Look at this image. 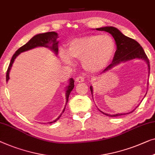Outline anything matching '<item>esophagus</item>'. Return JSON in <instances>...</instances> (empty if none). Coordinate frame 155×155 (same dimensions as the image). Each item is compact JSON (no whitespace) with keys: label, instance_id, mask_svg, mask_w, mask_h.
<instances>
[{"label":"esophagus","instance_id":"esophagus-1","mask_svg":"<svg viewBox=\"0 0 155 155\" xmlns=\"http://www.w3.org/2000/svg\"><path fill=\"white\" fill-rule=\"evenodd\" d=\"M84 81V78L82 76H78L76 78V82H82Z\"/></svg>","mask_w":155,"mask_h":155}]
</instances>
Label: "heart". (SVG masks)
<instances>
[{
  "label": "heart",
  "instance_id": "1",
  "mask_svg": "<svg viewBox=\"0 0 155 155\" xmlns=\"http://www.w3.org/2000/svg\"><path fill=\"white\" fill-rule=\"evenodd\" d=\"M115 50V40L110 35H90L72 40L68 45V52L61 50L60 57L67 64H72V58L81 59L85 70L96 73L108 66Z\"/></svg>",
  "mask_w": 155,
  "mask_h": 155
}]
</instances>
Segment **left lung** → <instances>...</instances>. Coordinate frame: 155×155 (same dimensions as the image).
<instances>
[{
	"label": "left lung",
	"mask_w": 155,
	"mask_h": 155,
	"mask_svg": "<svg viewBox=\"0 0 155 155\" xmlns=\"http://www.w3.org/2000/svg\"><path fill=\"white\" fill-rule=\"evenodd\" d=\"M97 31H106V32L109 33L110 34L112 35L113 37L114 40L115 41L117 50L115 51V55H114L113 61L107 67L105 70L101 73L100 75L101 74L105 73L106 72H108L113 69L114 67L117 66V65L122 64V63H125L127 61H131V60L138 59L144 60L147 65V68H148V73L150 74V62L149 60L147 59L146 54H145L144 50L140 46V45L138 43L137 41L135 40L130 38L124 35L121 31L115 27L113 26H104V27L96 28ZM148 74V76H149ZM148 85V83H147ZM90 90L91 92V95H92L93 98V87L92 86H90ZM147 94V93H146ZM145 94V95H146ZM144 96V97H145ZM136 109V108H135ZM132 110L129 113H117L115 115H110V114L104 113V112L98 109L101 113H102L104 115L109 116V117H117L122 115H126V114L131 113L132 112L135 110Z\"/></svg>",
	"instance_id": "8db88e82"
}]
</instances>
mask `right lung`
Listing matches in <instances>:
<instances>
[{
  "label": "right lung",
  "mask_w": 155,
  "mask_h": 155,
  "mask_svg": "<svg viewBox=\"0 0 155 155\" xmlns=\"http://www.w3.org/2000/svg\"><path fill=\"white\" fill-rule=\"evenodd\" d=\"M59 38V35H58V33L54 32V31H51V32H48V33H40V34H37L33 36L32 38H31L29 41L26 43L24 45L21 47L19 49L15 51L14 55L12 56V59H11V61L10 63V65H9L8 71H7L6 73V81L7 82H8L9 79H10V71L12 68V64L14 63L15 60L16 58L19 56L21 52H24V51L30 50L31 49L38 48V47H44V48H49L50 50L53 51L54 53L56 55L58 54V51H59V49H58V44H59V41L57 40V38ZM74 80L73 78H70L69 79V83L68 86L66 87V105H65V107L64 110H63L62 113L60 114V115L58 117L54 120L52 122H49L50 124L51 123H54L59 120L60 117L64 113L65 110V108H66V106L67 105V103L68 101V97L69 95L71 92V91L73 90L74 88Z\"/></svg>",
  "instance_id": "right-lung-1"
}]
</instances>
